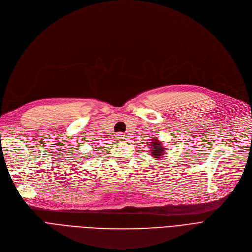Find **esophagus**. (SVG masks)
Masks as SVG:
<instances>
[{"label":"esophagus","instance_id":"obj_1","mask_svg":"<svg viewBox=\"0 0 252 252\" xmlns=\"http://www.w3.org/2000/svg\"><path fill=\"white\" fill-rule=\"evenodd\" d=\"M127 139H128V136L124 134V133H119V134L117 135V140L119 141H127Z\"/></svg>","mask_w":252,"mask_h":252}]
</instances>
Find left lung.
Here are the masks:
<instances>
[{"mask_svg":"<svg viewBox=\"0 0 252 252\" xmlns=\"http://www.w3.org/2000/svg\"><path fill=\"white\" fill-rule=\"evenodd\" d=\"M151 143V155L153 156L154 158H161V157L164 156V154L167 152V150L165 149V146L162 145V143L159 142V140H158L157 138H154L152 140Z\"/></svg>","mask_w":252,"mask_h":252,"instance_id":"left-lung-1","label":"left lung"}]
</instances>
